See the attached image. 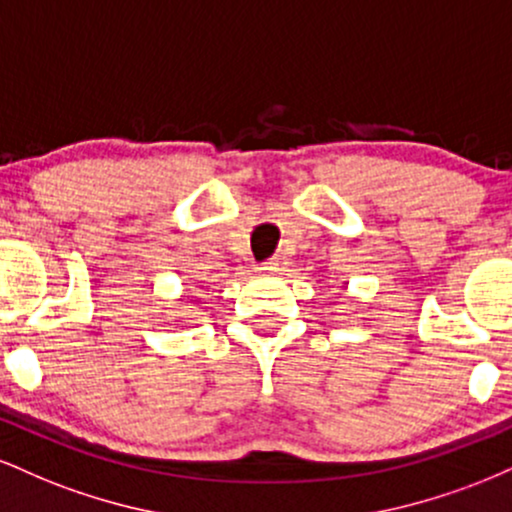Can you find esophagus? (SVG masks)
<instances>
[{
  "label": "esophagus",
  "instance_id": "obj_1",
  "mask_svg": "<svg viewBox=\"0 0 512 512\" xmlns=\"http://www.w3.org/2000/svg\"><path fill=\"white\" fill-rule=\"evenodd\" d=\"M260 269L264 274H281L286 269V260H284V257H272V260L264 262Z\"/></svg>",
  "mask_w": 512,
  "mask_h": 512
}]
</instances>
